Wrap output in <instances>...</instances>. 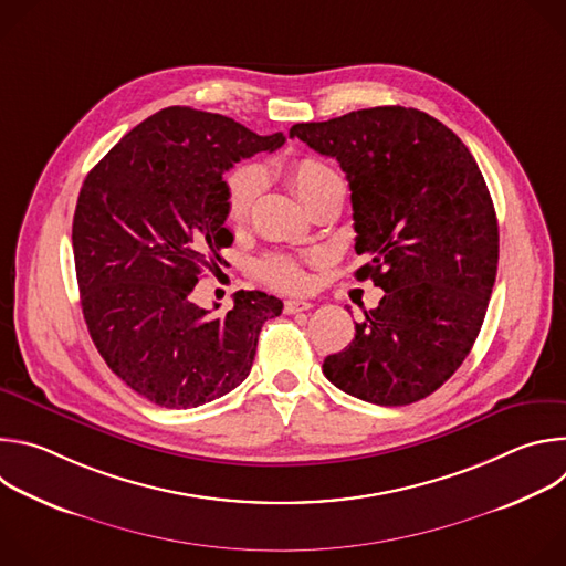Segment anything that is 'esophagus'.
<instances>
[{
  "label": "esophagus",
  "mask_w": 566,
  "mask_h": 566,
  "mask_svg": "<svg viewBox=\"0 0 566 566\" xmlns=\"http://www.w3.org/2000/svg\"><path fill=\"white\" fill-rule=\"evenodd\" d=\"M313 304L306 300H286L284 302V311L286 313H300V311H308Z\"/></svg>",
  "instance_id": "1"
}]
</instances>
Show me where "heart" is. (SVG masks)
Returning <instances> with one entry per match:
<instances>
[{"label":"heart","instance_id":"obj_1","mask_svg":"<svg viewBox=\"0 0 566 566\" xmlns=\"http://www.w3.org/2000/svg\"><path fill=\"white\" fill-rule=\"evenodd\" d=\"M286 181L291 184L293 192L300 197V201L311 208L319 199L332 197V195H343L345 197V179L340 172L329 166L327 160L315 158V156H302L293 158L284 168ZM226 217L232 223H244L262 192L264 179L262 170L258 166H239L226 177ZM258 275L282 291H302L306 289V271L304 262L297 258L289 255H266L255 264Z\"/></svg>","mask_w":566,"mask_h":566}]
</instances>
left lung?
Segmentation results:
<instances>
[{
  "label": "left lung",
  "instance_id": "obj_1",
  "mask_svg": "<svg viewBox=\"0 0 566 566\" xmlns=\"http://www.w3.org/2000/svg\"><path fill=\"white\" fill-rule=\"evenodd\" d=\"M347 175L356 271L385 291L356 338L322 363L343 391L410 406L465 360L493 293L500 230L476 160L443 123L412 107H371L289 132Z\"/></svg>",
  "mask_w": 566,
  "mask_h": 566
}]
</instances>
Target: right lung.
Returning <instances> with one entry per match:
<instances>
[{
	"mask_svg": "<svg viewBox=\"0 0 566 566\" xmlns=\"http://www.w3.org/2000/svg\"><path fill=\"white\" fill-rule=\"evenodd\" d=\"M284 140L168 107L127 132L80 190L71 239L90 336L107 367L160 408H199L244 382L262 325L282 313L275 295L237 291L212 317L192 291L232 244L223 172Z\"/></svg>",
	"mask_w": 566,
	"mask_h": 566,
	"instance_id": "1",
	"label": "right lung"
}]
</instances>
